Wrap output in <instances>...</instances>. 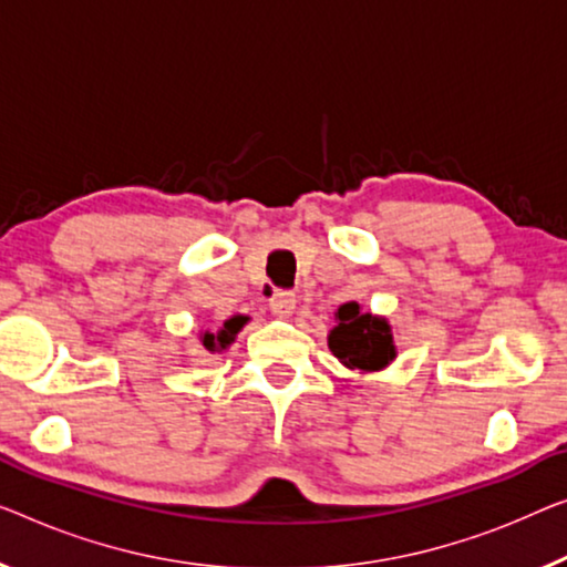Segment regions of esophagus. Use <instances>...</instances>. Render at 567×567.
I'll return each instance as SVG.
<instances>
[{"instance_id": "obj_1", "label": "esophagus", "mask_w": 567, "mask_h": 567, "mask_svg": "<svg viewBox=\"0 0 567 567\" xmlns=\"http://www.w3.org/2000/svg\"><path fill=\"white\" fill-rule=\"evenodd\" d=\"M295 302L298 300H295V295L290 290H275L272 298H269V310H272L275 316L287 318L295 312Z\"/></svg>"}]
</instances>
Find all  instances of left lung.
Returning <instances> with one entry per match:
<instances>
[{
  "label": "left lung",
  "instance_id": "8db88e82",
  "mask_svg": "<svg viewBox=\"0 0 567 567\" xmlns=\"http://www.w3.org/2000/svg\"><path fill=\"white\" fill-rule=\"evenodd\" d=\"M328 349L351 371H379L390 367L396 357L392 326L386 318L364 312L353 300L338 308Z\"/></svg>",
  "mask_w": 567,
  "mask_h": 567
}]
</instances>
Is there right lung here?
<instances>
[{"mask_svg": "<svg viewBox=\"0 0 567 567\" xmlns=\"http://www.w3.org/2000/svg\"><path fill=\"white\" fill-rule=\"evenodd\" d=\"M247 316H234V318H229L226 320V323L218 328L216 333H210V331H206V333H200V343H203V349L206 351H224L226 346H231L234 343V338H236V333L241 331L244 328V323H247Z\"/></svg>", "mask_w": 567, "mask_h": 567, "instance_id": "obj_1", "label": "right lung"}]
</instances>
